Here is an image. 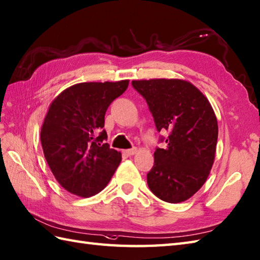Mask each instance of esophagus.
<instances>
[{"label": "esophagus", "mask_w": 260, "mask_h": 260, "mask_svg": "<svg viewBox=\"0 0 260 260\" xmlns=\"http://www.w3.org/2000/svg\"><path fill=\"white\" fill-rule=\"evenodd\" d=\"M125 155H127V156H132V155H134L135 153H136V148H131V149H125L124 152H123Z\"/></svg>", "instance_id": "1"}]
</instances>
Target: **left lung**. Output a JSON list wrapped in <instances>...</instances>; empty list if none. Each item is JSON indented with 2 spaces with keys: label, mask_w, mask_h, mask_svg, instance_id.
Segmentation results:
<instances>
[{
  "label": "left lung",
  "mask_w": 260,
  "mask_h": 260,
  "mask_svg": "<svg viewBox=\"0 0 260 260\" xmlns=\"http://www.w3.org/2000/svg\"><path fill=\"white\" fill-rule=\"evenodd\" d=\"M132 85L146 100L157 131L170 133L166 146L154 153L149 189L164 202H185L201 189L214 164L218 125L213 107L187 81L155 78Z\"/></svg>",
  "instance_id": "left-lung-1"
}]
</instances>
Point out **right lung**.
<instances>
[{
	"instance_id": "right-lung-1",
	"label": "right lung",
	"mask_w": 260,
	"mask_h": 260,
	"mask_svg": "<svg viewBox=\"0 0 260 260\" xmlns=\"http://www.w3.org/2000/svg\"><path fill=\"white\" fill-rule=\"evenodd\" d=\"M128 81L80 83L52 102L41 128L45 159L63 188L80 197L98 194L110 182L122 155L105 143V113Z\"/></svg>"
}]
</instances>
